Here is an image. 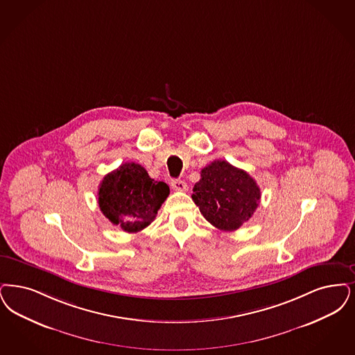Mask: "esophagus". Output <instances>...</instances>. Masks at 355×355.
Here are the masks:
<instances>
[{"label": "esophagus", "mask_w": 355, "mask_h": 355, "mask_svg": "<svg viewBox=\"0 0 355 355\" xmlns=\"http://www.w3.org/2000/svg\"><path fill=\"white\" fill-rule=\"evenodd\" d=\"M171 187L177 191H186L187 190V184H184L181 180H171Z\"/></svg>", "instance_id": "obj_1"}]
</instances>
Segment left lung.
<instances>
[{
	"instance_id": "left-lung-1",
	"label": "left lung",
	"mask_w": 355,
	"mask_h": 355,
	"mask_svg": "<svg viewBox=\"0 0 355 355\" xmlns=\"http://www.w3.org/2000/svg\"><path fill=\"white\" fill-rule=\"evenodd\" d=\"M260 189L247 171L216 159L200 171L191 198L214 227L235 231L255 213Z\"/></svg>"
}]
</instances>
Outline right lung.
<instances>
[{
	"label": "right lung",
	"mask_w": 355,
	"mask_h": 355,
	"mask_svg": "<svg viewBox=\"0 0 355 355\" xmlns=\"http://www.w3.org/2000/svg\"><path fill=\"white\" fill-rule=\"evenodd\" d=\"M171 190L149 177L136 162H125L108 173L99 186V207L105 218L125 232H139L155 219Z\"/></svg>",
	"instance_id": "1"
}]
</instances>
